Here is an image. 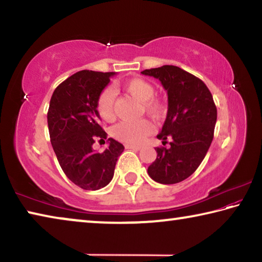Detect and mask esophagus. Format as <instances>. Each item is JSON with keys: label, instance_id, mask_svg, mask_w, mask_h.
I'll list each match as a JSON object with an SVG mask.
<instances>
[{"label": "esophagus", "instance_id": "esophagus-1", "mask_svg": "<svg viewBox=\"0 0 262 262\" xmlns=\"http://www.w3.org/2000/svg\"><path fill=\"white\" fill-rule=\"evenodd\" d=\"M126 149H132V150H135V151H139V150H141V145L139 144H126L125 145Z\"/></svg>", "mask_w": 262, "mask_h": 262}]
</instances>
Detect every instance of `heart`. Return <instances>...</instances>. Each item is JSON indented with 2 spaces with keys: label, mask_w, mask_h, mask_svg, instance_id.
I'll return each mask as SVG.
<instances>
[{
  "label": "heart",
  "mask_w": 262,
  "mask_h": 262,
  "mask_svg": "<svg viewBox=\"0 0 262 262\" xmlns=\"http://www.w3.org/2000/svg\"><path fill=\"white\" fill-rule=\"evenodd\" d=\"M125 90L130 96L142 101L143 108L154 117H161L165 111L163 100L157 97L154 84L143 78H132L125 83ZM115 94L112 88H105L100 91L96 101V110L99 117L105 121H112L114 119ZM152 132L151 122L147 119L137 121H121L112 128V135L115 139L127 143H140L145 136Z\"/></svg>",
  "instance_id": "1"
}]
</instances>
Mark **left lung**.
Wrapping results in <instances>:
<instances>
[{"instance_id":"obj_1","label":"left lung","mask_w":262,"mask_h":262,"mask_svg":"<svg viewBox=\"0 0 262 262\" xmlns=\"http://www.w3.org/2000/svg\"><path fill=\"white\" fill-rule=\"evenodd\" d=\"M143 75L161 81L167 91V115L157 137L163 145L156 148L157 158L148 174L159 184L180 183L200 165L214 139L216 105L209 89L200 78L176 66L145 69Z\"/></svg>"}]
</instances>
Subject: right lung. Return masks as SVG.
<instances>
[{"mask_svg":"<svg viewBox=\"0 0 262 262\" xmlns=\"http://www.w3.org/2000/svg\"><path fill=\"white\" fill-rule=\"evenodd\" d=\"M114 74L81 70L57 85L50 101L47 123L57 161L68 179L86 190L110 184L125 149L113 139H108L104 151L92 149L97 139L107 137L100 126L96 101Z\"/></svg>","mask_w":262,"mask_h":262,"instance_id":"1","label":"right lung"}]
</instances>
